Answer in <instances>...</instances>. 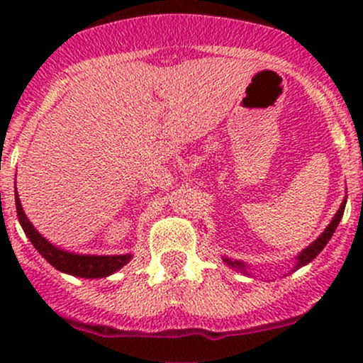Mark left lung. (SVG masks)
I'll return each instance as SVG.
<instances>
[{
	"label": "left lung",
	"instance_id": "left-lung-1",
	"mask_svg": "<svg viewBox=\"0 0 363 363\" xmlns=\"http://www.w3.org/2000/svg\"><path fill=\"white\" fill-rule=\"evenodd\" d=\"M345 205H347V201H343L341 203V206H340V210L336 211V215H335V218L331 220V223L328 225L326 227V230L323 232V234H320V237L318 240H315V242H312L309 247L307 249H303V251L298 254V257H297V266H295V269L297 268H301V266H303V264H307V262H311L312 259H314L315 256H318V254L323 251L324 249V245H326L328 242H329V239H331L333 237V234H335V230H336V227H338V223H340V220H341V216H343V211H345ZM225 262H228V264L230 266H234V268H239V269H244V264L242 262H239V261H230V259H227V257H225Z\"/></svg>",
	"mask_w": 363,
	"mask_h": 363
}]
</instances>
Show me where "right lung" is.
<instances>
[{
  "label": "right lung",
  "instance_id": "1",
  "mask_svg": "<svg viewBox=\"0 0 363 363\" xmlns=\"http://www.w3.org/2000/svg\"><path fill=\"white\" fill-rule=\"evenodd\" d=\"M15 205L20 225H22L23 232L27 234L28 239H30V242L34 244V247L40 252V256H43L45 261L51 262L54 268L60 269L62 273H68L80 278H102L118 272L119 268H123V266L131 259L129 254H124V256H82V254L66 252L62 251V249L54 247L52 244H49L48 240L35 230L34 225L28 222V218L25 216L22 210V205H20L18 194H15Z\"/></svg>",
  "mask_w": 363,
  "mask_h": 363
}]
</instances>
